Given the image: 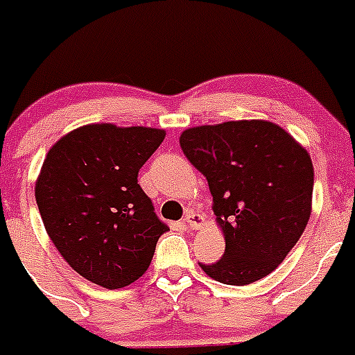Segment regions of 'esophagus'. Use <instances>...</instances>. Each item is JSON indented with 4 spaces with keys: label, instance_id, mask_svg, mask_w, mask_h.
Listing matches in <instances>:
<instances>
[{
    "label": "esophagus",
    "instance_id": "1",
    "mask_svg": "<svg viewBox=\"0 0 355 355\" xmlns=\"http://www.w3.org/2000/svg\"><path fill=\"white\" fill-rule=\"evenodd\" d=\"M183 224L190 229H199L205 225V216L200 215V213L188 211L183 218Z\"/></svg>",
    "mask_w": 355,
    "mask_h": 355
}]
</instances>
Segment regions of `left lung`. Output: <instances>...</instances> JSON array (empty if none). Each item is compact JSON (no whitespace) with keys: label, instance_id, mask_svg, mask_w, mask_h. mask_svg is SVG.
Wrapping results in <instances>:
<instances>
[{"label":"left lung","instance_id":"1","mask_svg":"<svg viewBox=\"0 0 355 355\" xmlns=\"http://www.w3.org/2000/svg\"><path fill=\"white\" fill-rule=\"evenodd\" d=\"M188 162L208 180L225 252L200 268L233 286L272 274L302 236L313 200L311 156L270 121H229L188 128Z\"/></svg>","mask_w":355,"mask_h":355}]
</instances>
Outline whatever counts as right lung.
Masks as SVG:
<instances>
[{
    "mask_svg": "<svg viewBox=\"0 0 355 355\" xmlns=\"http://www.w3.org/2000/svg\"><path fill=\"white\" fill-rule=\"evenodd\" d=\"M165 139L156 128L87 124L48 150L35 199L48 236L81 277L108 290L149 268L168 227L139 184V171Z\"/></svg>",
    "mask_w": 355,
    "mask_h": 355,
    "instance_id": "1",
    "label": "right lung"
}]
</instances>
